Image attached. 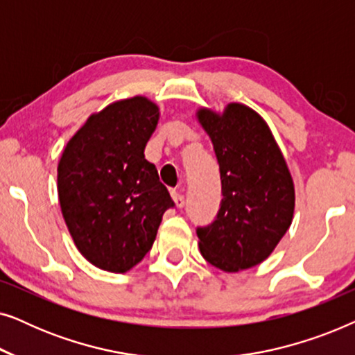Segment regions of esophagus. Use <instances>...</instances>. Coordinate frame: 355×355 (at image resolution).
Returning <instances> with one entry per match:
<instances>
[{
	"mask_svg": "<svg viewBox=\"0 0 355 355\" xmlns=\"http://www.w3.org/2000/svg\"><path fill=\"white\" fill-rule=\"evenodd\" d=\"M171 196H173V202H174V205H176V208H179V210L184 208V205H186V200H184V197L181 196V193L173 192Z\"/></svg>",
	"mask_w": 355,
	"mask_h": 355,
	"instance_id": "1",
	"label": "esophagus"
}]
</instances>
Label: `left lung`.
Listing matches in <instances>:
<instances>
[{"mask_svg":"<svg viewBox=\"0 0 355 355\" xmlns=\"http://www.w3.org/2000/svg\"><path fill=\"white\" fill-rule=\"evenodd\" d=\"M196 118L213 144L223 193L216 220L197 230L198 249L210 265L237 273L268 259L289 230L294 181L273 132L250 106H200Z\"/></svg>","mask_w":355,"mask_h":355,"instance_id":"1","label":"left lung"}]
</instances>
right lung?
Wrapping results in <instances>:
<instances>
[{"instance_id":"add662e5","label":"right lung","mask_w":355,"mask_h":355,"mask_svg":"<svg viewBox=\"0 0 355 355\" xmlns=\"http://www.w3.org/2000/svg\"><path fill=\"white\" fill-rule=\"evenodd\" d=\"M158 119V105L147 96L113 101L87 118L58 163V197L72 241L110 273L142 261L173 207L144 155Z\"/></svg>"}]
</instances>
